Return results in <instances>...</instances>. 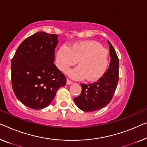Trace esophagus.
<instances>
[{"mask_svg": "<svg viewBox=\"0 0 147 147\" xmlns=\"http://www.w3.org/2000/svg\"><path fill=\"white\" fill-rule=\"evenodd\" d=\"M72 83H73V82L67 78V84H72Z\"/></svg>", "mask_w": 147, "mask_h": 147, "instance_id": "obj_1", "label": "esophagus"}]
</instances>
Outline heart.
Masks as SVG:
<instances>
[{
	"instance_id": "b5f03b06",
	"label": "heart",
	"mask_w": 147,
	"mask_h": 147,
	"mask_svg": "<svg viewBox=\"0 0 147 147\" xmlns=\"http://www.w3.org/2000/svg\"><path fill=\"white\" fill-rule=\"evenodd\" d=\"M57 66L66 72L77 63L78 67L68 72L71 77L84 78L89 82L99 79L108 68L109 59L107 50L95 41H84L76 43L69 48L62 45L56 55Z\"/></svg>"
}]
</instances>
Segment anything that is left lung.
Listing matches in <instances>:
<instances>
[{
    "label": "left lung",
    "mask_w": 147,
    "mask_h": 147,
    "mask_svg": "<svg viewBox=\"0 0 147 147\" xmlns=\"http://www.w3.org/2000/svg\"><path fill=\"white\" fill-rule=\"evenodd\" d=\"M111 61L104 76L92 84H80L82 92L74 98L76 106L81 110L89 112L106 106L112 99L119 80V59L114 48L108 41Z\"/></svg>",
    "instance_id": "8db88e82"
}]
</instances>
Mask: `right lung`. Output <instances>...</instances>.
I'll list each match as a JSON object with an SVG mask.
<instances>
[{
  "mask_svg": "<svg viewBox=\"0 0 147 147\" xmlns=\"http://www.w3.org/2000/svg\"><path fill=\"white\" fill-rule=\"evenodd\" d=\"M58 36L39 32L18 47L11 62V81L16 98L34 109L45 108L67 78L54 64Z\"/></svg>",
  "mask_w": 147,
  "mask_h": 147,
  "instance_id": "1",
  "label": "right lung"
}]
</instances>
